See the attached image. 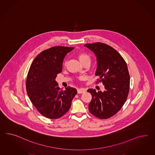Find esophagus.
<instances>
[{
  "mask_svg": "<svg viewBox=\"0 0 155 155\" xmlns=\"http://www.w3.org/2000/svg\"><path fill=\"white\" fill-rule=\"evenodd\" d=\"M77 91H78V94H81V93H84L85 92V90L83 89V88H80V89H78Z\"/></svg>",
  "mask_w": 155,
  "mask_h": 155,
  "instance_id": "34e87169",
  "label": "esophagus"
}]
</instances>
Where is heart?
<instances>
[{"mask_svg": "<svg viewBox=\"0 0 155 155\" xmlns=\"http://www.w3.org/2000/svg\"><path fill=\"white\" fill-rule=\"evenodd\" d=\"M78 57H79V58L80 61L82 63L84 61H86V60H91V58H90L89 56L87 54V53H84V52H81V53H80L79 54V55H78ZM64 64H65V65H66V62H65Z\"/></svg>", "mask_w": 155, "mask_h": 155, "instance_id": "1", "label": "heart"}]
</instances>
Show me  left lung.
Returning a JSON list of instances; mask_svg holds the SVG:
<instances>
[{
	"mask_svg": "<svg viewBox=\"0 0 155 155\" xmlns=\"http://www.w3.org/2000/svg\"><path fill=\"white\" fill-rule=\"evenodd\" d=\"M84 46L95 53V75L99 77L96 83L102 82L106 89L104 92L87 90L92 97L89 110L98 118L108 119L120 111L127 99L130 88L127 64L119 53L107 44L97 42Z\"/></svg>",
	"mask_w": 155,
	"mask_h": 155,
	"instance_id": "1",
	"label": "left lung"
}]
</instances>
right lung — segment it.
I'll return each instance as SVG.
<instances>
[{
	"mask_svg": "<svg viewBox=\"0 0 155 155\" xmlns=\"http://www.w3.org/2000/svg\"><path fill=\"white\" fill-rule=\"evenodd\" d=\"M74 48L57 46L40 52L28 72L26 87L28 96L36 110L44 117L57 119L68 112L77 94L74 87L60 89L56 78L62 71L64 58Z\"/></svg>",
	"mask_w": 155,
	"mask_h": 155,
	"instance_id": "obj_1",
	"label": "right lung"
}]
</instances>
